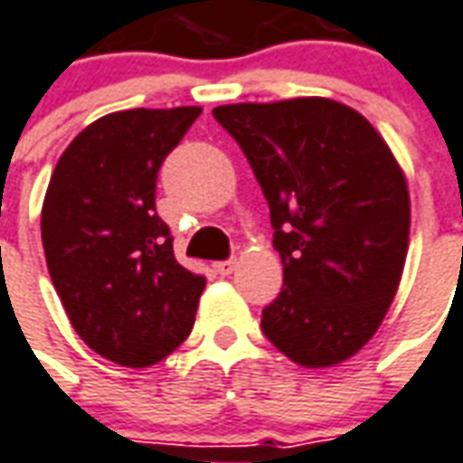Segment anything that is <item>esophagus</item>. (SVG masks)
Listing matches in <instances>:
<instances>
[{"label": "esophagus", "instance_id": "1", "mask_svg": "<svg viewBox=\"0 0 463 463\" xmlns=\"http://www.w3.org/2000/svg\"><path fill=\"white\" fill-rule=\"evenodd\" d=\"M235 265L238 263L231 258V260H218L213 268H215V273H221V276H231L232 270H235Z\"/></svg>", "mask_w": 463, "mask_h": 463}]
</instances>
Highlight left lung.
Instances as JSON below:
<instances>
[{"label":"left lung","mask_w":463,"mask_h":463,"mask_svg":"<svg viewBox=\"0 0 463 463\" xmlns=\"http://www.w3.org/2000/svg\"><path fill=\"white\" fill-rule=\"evenodd\" d=\"M260 183L283 263L263 333L306 368L344 364L373 338L409 250L401 165L361 112L328 97L213 109Z\"/></svg>","instance_id":"left-lung-1"}]
</instances>
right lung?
Wrapping results in <instances>:
<instances>
[{
  "instance_id": "right-lung-1",
  "label": "right lung",
  "mask_w": 463,
  "mask_h": 463,
  "mask_svg": "<svg viewBox=\"0 0 463 463\" xmlns=\"http://www.w3.org/2000/svg\"><path fill=\"white\" fill-rule=\"evenodd\" d=\"M200 112L137 108L95 119L70 142L44 195L52 283L77 335L119 366L163 361L195 323L205 276L175 260L155 185Z\"/></svg>"
}]
</instances>
